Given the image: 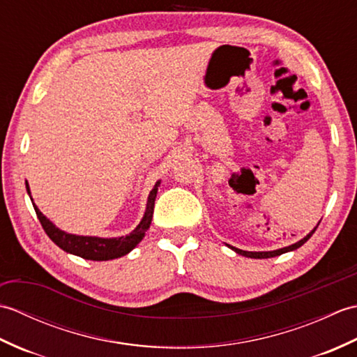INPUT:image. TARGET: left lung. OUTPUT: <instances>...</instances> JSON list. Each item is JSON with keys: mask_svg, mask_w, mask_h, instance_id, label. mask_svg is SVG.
<instances>
[{"mask_svg": "<svg viewBox=\"0 0 357 357\" xmlns=\"http://www.w3.org/2000/svg\"><path fill=\"white\" fill-rule=\"evenodd\" d=\"M319 225V224H317ZM316 229L317 227H314V229L310 231L307 236L304 238V239H301V241H298L296 242V244H291V245H288V247H284V248H278V250H273V252H245V250H241V248H236V247H231V245H229L233 252H236L238 255H242V256H245V257H252V259H267V257H275V256H279V255H284V253H288V252H293V250H296V248H299L301 245H304L305 242L312 238V234L316 231Z\"/></svg>", "mask_w": 357, "mask_h": 357, "instance_id": "obj_1", "label": "left lung"}]
</instances>
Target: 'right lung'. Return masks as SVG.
<instances>
[{
    "label": "right lung",
    "instance_id": "1",
    "mask_svg": "<svg viewBox=\"0 0 357 357\" xmlns=\"http://www.w3.org/2000/svg\"><path fill=\"white\" fill-rule=\"evenodd\" d=\"M161 185V179L156 181L155 187L151 188L147 198V206L146 211H144V216L141 222L136 225V229L126 234V236L119 238H98V236H81V234H72L67 233L53 224L47 216H44L40 208L35 206V202L30 196V188L26 181V188L30 196V201L33 204V208L36 211V216L40 219L44 231L47 233V236L55 242V244L64 250L66 253H70L75 256H79L82 259L89 261H110L116 259V257L126 256L130 253L132 250L139 244L142 238L146 236V231L150 229L151 218H153V208H155V199L158 193V187Z\"/></svg>",
    "mask_w": 357,
    "mask_h": 357
}]
</instances>
